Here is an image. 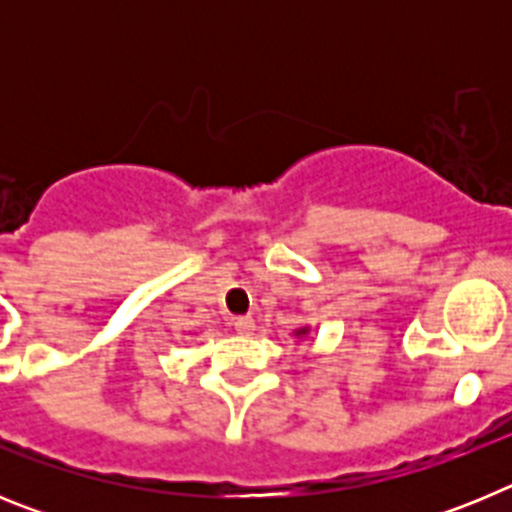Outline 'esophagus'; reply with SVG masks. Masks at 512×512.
<instances>
[{"instance_id": "1", "label": "esophagus", "mask_w": 512, "mask_h": 512, "mask_svg": "<svg viewBox=\"0 0 512 512\" xmlns=\"http://www.w3.org/2000/svg\"><path fill=\"white\" fill-rule=\"evenodd\" d=\"M233 325H235V330H238V333L248 336V333H253V328H256V320H253L251 315H243V318H235Z\"/></svg>"}]
</instances>
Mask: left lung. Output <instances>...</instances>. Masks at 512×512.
Segmentation results:
<instances>
[{"label":"left lung","mask_w":512,"mask_h":512,"mask_svg":"<svg viewBox=\"0 0 512 512\" xmlns=\"http://www.w3.org/2000/svg\"><path fill=\"white\" fill-rule=\"evenodd\" d=\"M300 333H305V330H300Z\"/></svg>","instance_id":"left-lung-1"}]
</instances>
